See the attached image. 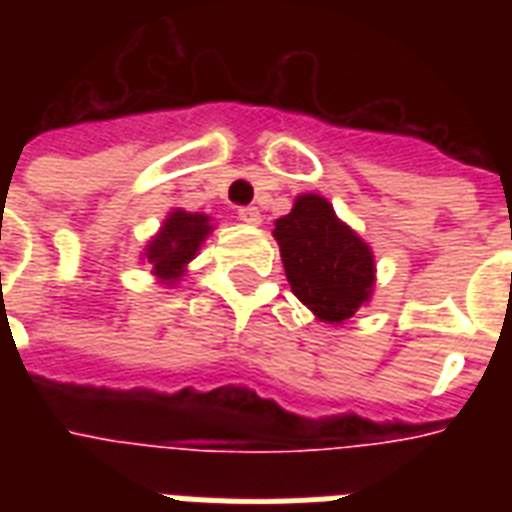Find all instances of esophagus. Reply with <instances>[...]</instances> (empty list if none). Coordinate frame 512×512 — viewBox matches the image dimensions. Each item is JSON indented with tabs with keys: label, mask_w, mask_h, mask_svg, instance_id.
I'll list each match as a JSON object with an SVG mask.
<instances>
[{
	"label": "esophagus",
	"mask_w": 512,
	"mask_h": 512,
	"mask_svg": "<svg viewBox=\"0 0 512 512\" xmlns=\"http://www.w3.org/2000/svg\"><path fill=\"white\" fill-rule=\"evenodd\" d=\"M239 220H244L247 225H260L263 223V215H260V209L257 207H241Z\"/></svg>",
	"instance_id": "1"
}]
</instances>
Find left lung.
I'll list each match as a JSON object with an SVG mask.
<instances>
[{"label":"left lung","instance_id":"1","mask_svg":"<svg viewBox=\"0 0 512 512\" xmlns=\"http://www.w3.org/2000/svg\"><path fill=\"white\" fill-rule=\"evenodd\" d=\"M281 263L295 297L324 324H345L374 295V252L319 193H300L276 220Z\"/></svg>","mask_w":512,"mask_h":512}]
</instances>
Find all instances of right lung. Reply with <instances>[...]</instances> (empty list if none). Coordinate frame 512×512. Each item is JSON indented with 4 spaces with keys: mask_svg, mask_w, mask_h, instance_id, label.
Returning <instances> with one entry per match:
<instances>
[{
    "mask_svg": "<svg viewBox=\"0 0 512 512\" xmlns=\"http://www.w3.org/2000/svg\"><path fill=\"white\" fill-rule=\"evenodd\" d=\"M212 231H215L212 217L204 212L172 209L170 215L164 217L162 228L148 239L140 260L151 265V273L159 284L175 287L188 273V263L199 255L201 244Z\"/></svg>",
    "mask_w": 512,
    "mask_h": 512,
    "instance_id": "obj_1",
    "label": "right lung"
}]
</instances>
